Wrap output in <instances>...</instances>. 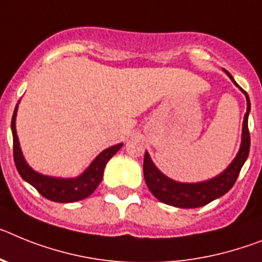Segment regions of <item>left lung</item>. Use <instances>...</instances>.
Segmentation results:
<instances>
[{
  "label": "left lung",
  "mask_w": 262,
  "mask_h": 262,
  "mask_svg": "<svg viewBox=\"0 0 262 262\" xmlns=\"http://www.w3.org/2000/svg\"><path fill=\"white\" fill-rule=\"evenodd\" d=\"M224 72L228 75V77L233 81L236 87H238L235 79L232 77V75L226 70H224ZM240 90L245 95V99H247V113L244 115V121H243L241 145L233 161L219 175H216V177L208 179V181L196 182V183L177 182L159 171L158 167L154 165V162L150 158L149 153L145 151V182H146V186L149 187L150 192L159 202L169 204V206L179 207V208H196V207L206 206L212 200L223 196L233 187L236 179L240 174L241 167L247 161L248 154H249V147H251V136H249V130H248V116L251 112V101H249L248 93L243 88H240Z\"/></svg>",
  "instance_id": "obj_1"
}]
</instances>
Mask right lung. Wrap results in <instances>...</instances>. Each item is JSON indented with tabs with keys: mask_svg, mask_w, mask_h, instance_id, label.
Segmentation results:
<instances>
[{
	"mask_svg": "<svg viewBox=\"0 0 262 262\" xmlns=\"http://www.w3.org/2000/svg\"><path fill=\"white\" fill-rule=\"evenodd\" d=\"M19 103V101H18ZM18 104L15 105L13 118H11V133H13V153H14V162L17 170L24 181L30 183L34 188L38 190L42 196L58 202V203H72L77 200H83L90 196L103 179L104 169L106 163L118 150L122 147V144H117L108 149L103 150L96 158L93 159L91 165L84 170L76 178H59V177H49L35 171L26 162L22 154L19 141H18L17 129H15V118H17Z\"/></svg>",
	"mask_w": 262,
	"mask_h": 262,
	"instance_id": "add662e5",
	"label": "right lung"
}]
</instances>
